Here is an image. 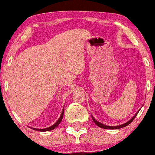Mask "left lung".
<instances>
[{
	"label": "left lung",
	"instance_id": "8db88e82",
	"mask_svg": "<svg viewBox=\"0 0 155 155\" xmlns=\"http://www.w3.org/2000/svg\"><path fill=\"white\" fill-rule=\"evenodd\" d=\"M140 110V108L139 110H138V111L136 112V114H135L134 116H133V117H132V118H131L130 120L129 121H127V122H125V123H124V124H120V125H117V126H109V125H106V124H104L101 123V122H98V121L96 120L94 118V117H93V116H92V115H91V116H92V120H93V122H95V123L96 124H97V125L98 126V127H101V128H104V129H109V130H116V129H120V128H122V127H126V126H127V125H128V124H130L131 122H132L133 121V120H134V119H135V117H136V115L138 114V112H139Z\"/></svg>",
	"mask_w": 155,
	"mask_h": 155
}]
</instances>
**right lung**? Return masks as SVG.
I'll use <instances>...</instances> for the list:
<instances>
[{
    "instance_id": "1",
    "label": "right lung",
    "mask_w": 155,
    "mask_h": 155,
    "mask_svg": "<svg viewBox=\"0 0 155 155\" xmlns=\"http://www.w3.org/2000/svg\"><path fill=\"white\" fill-rule=\"evenodd\" d=\"M63 114H64V108L63 109V111H62V113L61 114H60V117H59V119H58V121H57L54 124H52V125L50 126V127H47V128H44V129H38V128H34V127H31V128L35 130H37V131H40V132H45V131H49V130H54V128H56L57 127H58V125H59V124L61 122L62 120H63Z\"/></svg>"
}]
</instances>
